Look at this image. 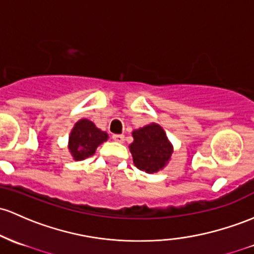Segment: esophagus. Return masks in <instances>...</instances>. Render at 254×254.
<instances>
[{"mask_svg": "<svg viewBox=\"0 0 254 254\" xmlns=\"http://www.w3.org/2000/svg\"><path fill=\"white\" fill-rule=\"evenodd\" d=\"M112 138L114 141H117V142H119V143H123V142H124V135H113L112 136Z\"/></svg>", "mask_w": 254, "mask_h": 254, "instance_id": "1", "label": "esophagus"}]
</instances>
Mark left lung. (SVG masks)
Listing matches in <instances>:
<instances>
[{
  "label": "left lung",
  "instance_id": "left-lung-1",
  "mask_svg": "<svg viewBox=\"0 0 254 254\" xmlns=\"http://www.w3.org/2000/svg\"><path fill=\"white\" fill-rule=\"evenodd\" d=\"M132 137L130 152L136 168L147 174H154L165 168L174 152V147L160 125L152 123L133 130Z\"/></svg>",
  "mask_w": 254,
  "mask_h": 254
}]
</instances>
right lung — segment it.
<instances>
[{"label": "right lung", "mask_w": 254, "mask_h": 254, "mask_svg": "<svg viewBox=\"0 0 254 254\" xmlns=\"http://www.w3.org/2000/svg\"><path fill=\"white\" fill-rule=\"evenodd\" d=\"M108 140L107 132L101 131L93 122L80 119L74 124L68 137V149L74 160L91 157L102 142Z\"/></svg>", "instance_id": "add662e5"}]
</instances>
